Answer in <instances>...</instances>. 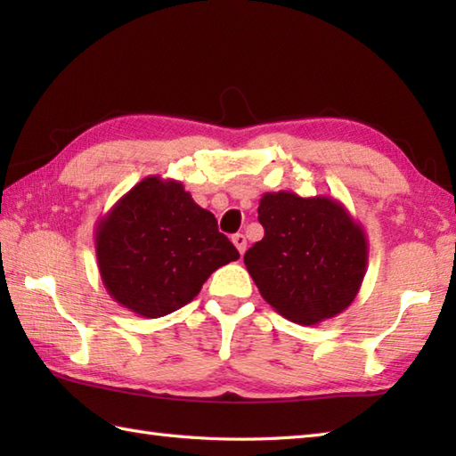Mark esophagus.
<instances>
[{"label":"esophagus","instance_id":"1","mask_svg":"<svg viewBox=\"0 0 456 456\" xmlns=\"http://www.w3.org/2000/svg\"><path fill=\"white\" fill-rule=\"evenodd\" d=\"M231 240H233V245L237 247L239 253L245 255V250H247V237H245L243 233H237V235L231 237Z\"/></svg>","mask_w":456,"mask_h":456}]
</instances>
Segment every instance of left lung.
<instances>
[{
	"mask_svg": "<svg viewBox=\"0 0 456 456\" xmlns=\"http://www.w3.org/2000/svg\"><path fill=\"white\" fill-rule=\"evenodd\" d=\"M265 237L245 253L260 296L297 325H317L353 304L368 265L364 229L341 201L268 191L258 201Z\"/></svg>",
	"mask_w": 456,
	"mask_h": 456,
	"instance_id": "8db88e82",
	"label": "left lung"
}]
</instances>
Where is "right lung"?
Masks as SVG:
<instances>
[{
	"label": "right lung",
	"mask_w": 456,
	"mask_h": 456,
	"mask_svg": "<svg viewBox=\"0 0 456 456\" xmlns=\"http://www.w3.org/2000/svg\"><path fill=\"white\" fill-rule=\"evenodd\" d=\"M95 256L115 302L154 319L190 304L239 250L178 180L149 176L98 221Z\"/></svg>",
	"instance_id": "right-lung-1"
}]
</instances>
